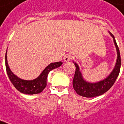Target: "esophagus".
Here are the masks:
<instances>
[{"instance_id":"34e87169","label":"esophagus","mask_w":124,"mask_h":124,"mask_svg":"<svg viewBox=\"0 0 124 124\" xmlns=\"http://www.w3.org/2000/svg\"><path fill=\"white\" fill-rule=\"evenodd\" d=\"M71 58H72V56L71 55V54H66L64 57V62H69V61H70V60H71Z\"/></svg>"}]
</instances>
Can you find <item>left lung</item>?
Here are the masks:
<instances>
[{
    "instance_id": "left-lung-1",
    "label": "left lung",
    "mask_w": 124,
    "mask_h": 124,
    "mask_svg": "<svg viewBox=\"0 0 124 124\" xmlns=\"http://www.w3.org/2000/svg\"><path fill=\"white\" fill-rule=\"evenodd\" d=\"M113 39L115 46L117 52V59L113 70L109 75L102 80L97 82H89L84 78L78 65L73 61L76 67V71L73 80V86L77 93L80 96L87 98H92L95 96L102 95L109 89L114 83L115 82L118 76L119 75L120 66H121V58L118 47L117 46L116 40L111 33L109 31Z\"/></svg>"
}]
</instances>
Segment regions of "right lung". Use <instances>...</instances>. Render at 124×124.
<instances>
[{
  "label": "right lung",
  "mask_w": 124,
  "mask_h": 124,
  "mask_svg": "<svg viewBox=\"0 0 124 124\" xmlns=\"http://www.w3.org/2000/svg\"><path fill=\"white\" fill-rule=\"evenodd\" d=\"M6 68L9 78L15 87L20 93L27 94H38L41 93L47 85V77L50 71L60 67L62 64V62L51 63L43 70L40 75L35 79L27 80H23L15 75L10 70L7 60V51L5 56Z\"/></svg>",
  "instance_id": "add662e5"
}]
</instances>
